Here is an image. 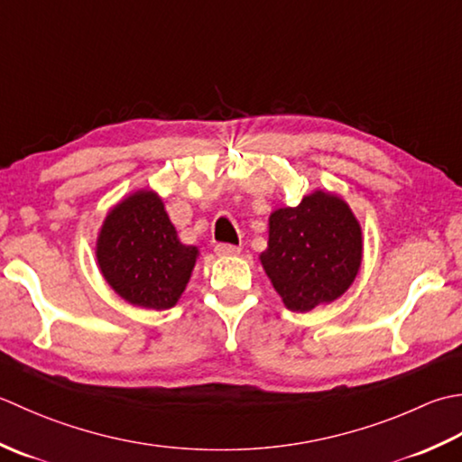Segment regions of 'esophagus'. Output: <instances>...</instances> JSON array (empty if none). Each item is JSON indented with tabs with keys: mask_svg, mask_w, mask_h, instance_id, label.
Wrapping results in <instances>:
<instances>
[{
	"mask_svg": "<svg viewBox=\"0 0 462 462\" xmlns=\"http://www.w3.org/2000/svg\"><path fill=\"white\" fill-rule=\"evenodd\" d=\"M239 247H235V245H227V243H219L215 245V255L217 257H235L239 255Z\"/></svg>",
	"mask_w": 462,
	"mask_h": 462,
	"instance_id": "34e87169",
	"label": "esophagus"
}]
</instances>
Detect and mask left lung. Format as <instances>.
<instances>
[{
    "label": "left lung",
    "instance_id": "left-lung-1",
    "mask_svg": "<svg viewBox=\"0 0 462 462\" xmlns=\"http://www.w3.org/2000/svg\"><path fill=\"white\" fill-rule=\"evenodd\" d=\"M259 261L289 310L309 313L346 293L363 261V231L349 203L315 189L297 207L269 215V241Z\"/></svg>",
    "mask_w": 462,
    "mask_h": 462
}]
</instances>
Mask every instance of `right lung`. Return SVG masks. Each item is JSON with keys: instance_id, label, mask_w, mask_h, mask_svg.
<instances>
[{"instance_id": "add662e5", "label": "right lung", "mask_w": 462, "mask_h": 462, "mask_svg": "<svg viewBox=\"0 0 462 462\" xmlns=\"http://www.w3.org/2000/svg\"><path fill=\"white\" fill-rule=\"evenodd\" d=\"M96 257L103 279L129 305L165 310L181 299L199 249L179 241L162 195L145 187L107 211Z\"/></svg>"}]
</instances>
